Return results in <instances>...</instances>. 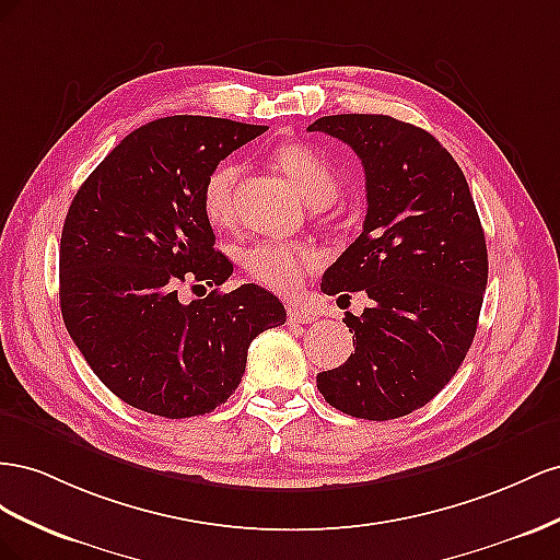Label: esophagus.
Segmentation results:
<instances>
[{
    "mask_svg": "<svg viewBox=\"0 0 560 560\" xmlns=\"http://www.w3.org/2000/svg\"><path fill=\"white\" fill-rule=\"evenodd\" d=\"M285 314H289L291 324H312V322H316V312L302 307V305H289V307H285Z\"/></svg>",
    "mask_w": 560,
    "mask_h": 560,
    "instance_id": "esophagus-1",
    "label": "esophagus"
}]
</instances>
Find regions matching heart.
Segmentation results:
<instances>
[{
  "label": "heart",
  "instance_id": "b5f03b06",
  "mask_svg": "<svg viewBox=\"0 0 560 560\" xmlns=\"http://www.w3.org/2000/svg\"><path fill=\"white\" fill-rule=\"evenodd\" d=\"M275 162L289 175V180L298 187L300 197L314 209H324L338 197L340 180L338 173L326 159L305 142H281L275 150ZM242 166L232 159H225L206 175L201 187L203 213L213 225H228L234 218V187ZM324 258L310 244L295 242H271L262 238L248 246L242 255V265L248 275L267 285V289L291 295L295 293L310 271L322 267Z\"/></svg>",
  "mask_w": 560,
  "mask_h": 560
}]
</instances>
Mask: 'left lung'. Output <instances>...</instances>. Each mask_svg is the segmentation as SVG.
<instances>
[{"instance_id":"8db88e82","label":"left lung","mask_w":560,"mask_h":560,"mask_svg":"<svg viewBox=\"0 0 560 560\" xmlns=\"http://www.w3.org/2000/svg\"><path fill=\"white\" fill-rule=\"evenodd\" d=\"M357 152L365 171L363 232L322 279L326 295L365 291L347 314L357 349L316 375L326 401L385 422L429 404L474 342L488 283L486 234L465 173L418 126L387 115H332L307 126Z\"/></svg>"}]
</instances>
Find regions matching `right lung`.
<instances>
[{"instance_id": "add662e5", "label": "right lung", "mask_w": 560, "mask_h": 560, "mask_svg": "<svg viewBox=\"0 0 560 560\" xmlns=\"http://www.w3.org/2000/svg\"><path fill=\"white\" fill-rule=\"evenodd\" d=\"M267 126L164 117L140 126L77 189L60 236V312L103 385L159 418H195L225 404L250 342L285 324L277 295L218 285L232 262L213 248L206 175ZM185 280L215 284L180 303Z\"/></svg>"}]
</instances>
